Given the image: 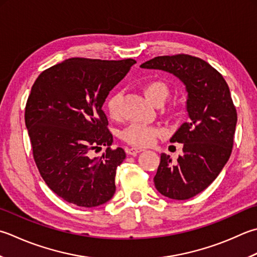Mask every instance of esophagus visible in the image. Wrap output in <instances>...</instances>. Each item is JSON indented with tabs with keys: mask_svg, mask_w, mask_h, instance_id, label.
I'll use <instances>...</instances> for the list:
<instances>
[{
	"mask_svg": "<svg viewBox=\"0 0 257 257\" xmlns=\"http://www.w3.org/2000/svg\"><path fill=\"white\" fill-rule=\"evenodd\" d=\"M142 152H144V149H142V148H130V149L127 150L128 155H132V156H136V155L142 153Z\"/></svg>",
	"mask_w": 257,
	"mask_h": 257,
	"instance_id": "obj_1",
	"label": "esophagus"
}]
</instances>
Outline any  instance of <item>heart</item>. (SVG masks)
<instances>
[{
    "mask_svg": "<svg viewBox=\"0 0 257 257\" xmlns=\"http://www.w3.org/2000/svg\"><path fill=\"white\" fill-rule=\"evenodd\" d=\"M143 93L149 102L157 104L162 103L167 97L168 88L164 82L153 80V81H148L143 85ZM119 100L120 94L112 93L109 95L107 101H105L107 112L111 119H118L120 117ZM162 134L163 132L158 127L134 123L123 130L121 137L124 142L135 146V147H148V146L154 145L156 139Z\"/></svg>",
    "mask_w": 257,
    "mask_h": 257,
    "instance_id": "heart-1",
    "label": "heart"
}]
</instances>
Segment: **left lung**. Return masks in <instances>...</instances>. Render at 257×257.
Returning a JSON list of instances; mask_svg holds the SVG:
<instances>
[{
    "label": "left lung",
    "mask_w": 257,
    "mask_h": 257,
    "mask_svg": "<svg viewBox=\"0 0 257 257\" xmlns=\"http://www.w3.org/2000/svg\"><path fill=\"white\" fill-rule=\"evenodd\" d=\"M140 68L172 73L186 87L188 121L170 138L183 144V155L177 163L160 155L154 182L166 197L192 198L214 182L232 154L237 113L229 88L212 65L188 54L156 57Z\"/></svg>",
    "instance_id": "obj_1"
}]
</instances>
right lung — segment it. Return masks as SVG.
Wrapping results in <instances>:
<instances>
[{
  "instance_id": "add662e5",
  "label": "right lung",
  "mask_w": 257,
  "mask_h": 257,
  "mask_svg": "<svg viewBox=\"0 0 257 257\" xmlns=\"http://www.w3.org/2000/svg\"><path fill=\"white\" fill-rule=\"evenodd\" d=\"M136 63L134 59L71 58L35 80L25 107L34 162L49 188L65 202L95 207L112 198L115 169L125 158L111 149L102 105ZM107 147L101 158L91 154Z\"/></svg>"
}]
</instances>
